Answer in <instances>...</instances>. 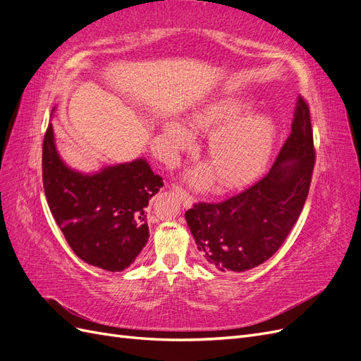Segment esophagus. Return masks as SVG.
<instances>
[{"mask_svg": "<svg viewBox=\"0 0 361 361\" xmlns=\"http://www.w3.org/2000/svg\"><path fill=\"white\" fill-rule=\"evenodd\" d=\"M173 188H174V191L178 192V195L180 197L183 206L190 207V206L194 203V197H192V195H191L187 190H183L179 183H173Z\"/></svg>", "mask_w": 361, "mask_h": 361, "instance_id": "1", "label": "esophagus"}]
</instances>
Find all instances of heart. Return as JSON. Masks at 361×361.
<instances>
[{
	"mask_svg": "<svg viewBox=\"0 0 361 361\" xmlns=\"http://www.w3.org/2000/svg\"><path fill=\"white\" fill-rule=\"evenodd\" d=\"M253 102L236 92H224L204 101L188 116V126L199 134H211L207 157L211 166H202L191 173L197 187H206L214 170L223 187H243L255 180L267 167L276 140L272 120L260 113H251ZM164 138L171 152L191 146L192 134L178 120L164 125Z\"/></svg>",
	"mask_w": 361,
	"mask_h": 361,
	"instance_id": "heart-1",
	"label": "heart"
}]
</instances>
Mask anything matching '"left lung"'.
<instances>
[{"mask_svg":"<svg viewBox=\"0 0 361 361\" xmlns=\"http://www.w3.org/2000/svg\"><path fill=\"white\" fill-rule=\"evenodd\" d=\"M313 167L310 110L300 96L292 133L265 176L223 202H199L185 212L204 264L243 272L274 255L302 211Z\"/></svg>","mask_w":361,"mask_h":361,"instance_id":"left-lung-1","label":"left lung"}]
</instances>
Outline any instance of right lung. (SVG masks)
Wrapping results in <instances>:
<instances>
[{
    "mask_svg": "<svg viewBox=\"0 0 361 361\" xmlns=\"http://www.w3.org/2000/svg\"><path fill=\"white\" fill-rule=\"evenodd\" d=\"M43 190L51 214L81 260L123 271L149 239L146 207L162 179L145 159L82 174L64 164L48 126L42 150Z\"/></svg>",
    "mask_w": 361,
    "mask_h": 361,
    "instance_id": "right-lung-1",
    "label": "right lung"
}]
</instances>
